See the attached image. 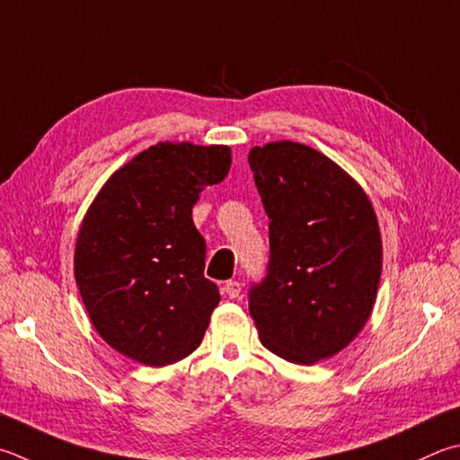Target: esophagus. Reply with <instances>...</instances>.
<instances>
[{
    "instance_id": "1",
    "label": "esophagus",
    "mask_w": 460,
    "mask_h": 460,
    "mask_svg": "<svg viewBox=\"0 0 460 460\" xmlns=\"http://www.w3.org/2000/svg\"><path fill=\"white\" fill-rule=\"evenodd\" d=\"M223 291H225V296H227L229 299H235V297H239V294H241V283L235 281V279L225 281Z\"/></svg>"
}]
</instances>
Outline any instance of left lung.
Returning a JSON list of instances; mask_svg holds the SVG:
<instances>
[{
    "mask_svg": "<svg viewBox=\"0 0 460 460\" xmlns=\"http://www.w3.org/2000/svg\"><path fill=\"white\" fill-rule=\"evenodd\" d=\"M249 166L271 221L270 267L249 294V314L270 352L312 366L370 320L382 273L378 219L360 182L312 146H253Z\"/></svg>",
    "mask_w": 460,
    "mask_h": 460,
    "instance_id": "8db88e82",
    "label": "left lung"
}]
</instances>
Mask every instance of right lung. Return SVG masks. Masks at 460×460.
Instances as JSON below:
<instances>
[{"instance_id":"1","label":"right lung","mask_w":460,"mask_h":460,"mask_svg":"<svg viewBox=\"0 0 460 460\" xmlns=\"http://www.w3.org/2000/svg\"><path fill=\"white\" fill-rule=\"evenodd\" d=\"M231 169L227 145L158 143L111 174L82 219L74 278L116 352L169 366L203 341L219 289L205 270L193 205Z\"/></svg>"}]
</instances>
